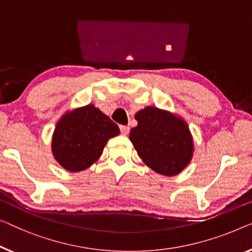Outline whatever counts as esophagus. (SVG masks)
I'll return each instance as SVG.
<instances>
[{
    "label": "esophagus",
    "mask_w": 252,
    "mask_h": 252,
    "mask_svg": "<svg viewBox=\"0 0 252 252\" xmlns=\"http://www.w3.org/2000/svg\"><path fill=\"white\" fill-rule=\"evenodd\" d=\"M120 130H121V133L125 134V136H126V134H129V131H130V127L127 126H120Z\"/></svg>",
    "instance_id": "34e87169"
}]
</instances>
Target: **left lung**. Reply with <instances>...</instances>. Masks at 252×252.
<instances>
[{"mask_svg": "<svg viewBox=\"0 0 252 252\" xmlns=\"http://www.w3.org/2000/svg\"><path fill=\"white\" fill-rule=\"evenodd\" d=\"M130 140L144 163L157 173L176 175L190 163L193 141L189 126L170 112L148 106L134 115Z\"/></svg>", "mask_w": 252, "mask_h": 252, "instance_id": "left-lung-1", "label": "left lung"}]
</instances>
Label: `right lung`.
Segmentation results:
<instances>
[{
	"instance_id": "obj_1",
	"label": "right lung",
	"mask_w": 252,
	"mask_h": 252,
	"mask_svg": "<svg viewBox=\"0 0 252 252\" xmlns=\"http://www.w3.org/2000/svg\"><path fill=\"white\" fill-rule=\"evenodd\" d=\"M119 133L118 125L89 104L62 116L52 138V152L62 167L79 172L95 163L108 139Z\"/></svg>"
}]
</instances>
